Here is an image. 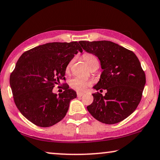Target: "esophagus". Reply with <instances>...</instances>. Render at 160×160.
<instances>
[{
    "label": "esophagus",
    "mask_w": 160,
    "mask_h": 160,
    "mask_svg": "<svg viewBox=\"0 0 160 160\" xmlns=\"http://www.w3.org/2000/svg\"><path fill=\"white\" fill-rule=\"evenodd\" d=\"M84 95V93H81V92H77V97H81Z\"/></svg>",
    "instance_id": "esophagus-1"
}]
</instances>
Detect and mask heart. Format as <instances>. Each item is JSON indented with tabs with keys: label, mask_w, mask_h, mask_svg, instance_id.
<instances>
[{
	"label": "heart",
	"mask_w": 160,
	"mask_h": 160,
	"mask_svg": "<svg viewBox=\"0 0 160 160\" xmlns=\"http://www.w3.org/2000/svg\"><path fill=\"white\" fill-rule=\"evenodd\" d=\"M83 58H84V61L86 62L87 66H89V68H92L94 66H99L98 60H97V58L94 55L90 54V53H84L83 55ZM71 63H72V61H70L68 63V65H67L66 68V71H68L69 69H70ZM90 84H91V82H89V81L82 79V78H73L69 82L70 87L73 89H74L77 92L84 91L88 86L90 85Z\"/></svg>",
	"instance_id": "obj_1"
}]
</instances>
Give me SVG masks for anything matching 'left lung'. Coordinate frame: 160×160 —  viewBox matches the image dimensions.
Wrapping results in <instances>:
<instances>
[{
	"label": "left lung",
	"instance_id": "8db88e82",
	"mask_svg": "<svg viewBox=\"0 0 160 160\" xmlns=\"http://www.w3.org/2000/svg\"><path fill=\"white\" fill-rule=\"evenodd\" d=\"M86 52L100 61L102 72L94 89L102 92L92 94L93 102L87 110L94 118L105 124L119 122L138 107L146 84L144 71L138 58L122 46L110 41H79Z\"/></svg>",
	"mask_w": 160,
	"mask_h": 160
}]
</instances>
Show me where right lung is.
<instances>
[{"label": "right lung", "mask_w": 160, "mask_h": 160, "mask_svg": "<svg viewBox=\"0 0 160 160\" xmlns=\"http://www.w3.org/2000/svg\"><path fill=\"white\" fill-rule=\"evenodd\" d=\"M83 51L77 42H50L21 55L10 76L13 100L20 112L40 127H50L63 118L76 92L65 84L58 95L52 89L64 77L75 54Z\"/></svg>", "instance_id": "obj_1"}]
</instances>
